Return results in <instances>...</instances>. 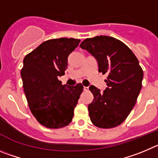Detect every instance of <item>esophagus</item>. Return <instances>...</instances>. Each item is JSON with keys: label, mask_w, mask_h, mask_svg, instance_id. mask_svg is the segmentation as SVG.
<instances>
[{"label": "esophagus", "mask_w": 158, "mask_h": 158, "mask_svg": "<svg viewBox=\"0 0 158 158\" xmlns=\"http://www.w3.org/2000/svg\"><path fill=\"white\" fill-rule=\"evenodd\" d=\"M83 90L84 91H88L89 90V87L88 86H83Z\"/></svg>", "instance_id": "esophagus-1"}]
</instances>
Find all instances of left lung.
I'll list each match as a JSON object with an SVG mask.
<instances>
[{"label": "left lung", "mask_w": 158, "mask_h": 158, "mask_svg": "<svg viewBox=\"0 0 158 158\" xmlns=\"http://www.w3.org/2000/svg\"><path fill=\"white\" fill-rule=\"evenodd\" d=\"M80 47L96 59L98 72L107 74L105 90L91 85L94 95L88 106L92 123L101 128H112L123 123L135 105L142 88L143 71L135 55L127 45L109 36L86 38Z\"/></svg>", "instance_id": "left-lung-1"}]
</instances>
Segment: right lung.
Masks as SVG:
<instances>
[{
  "label": "right lung",
  "mask_w": 158,
  "mask_h": 158,
  "mask_svg": "<svg viewBox=\"0 0 158 158\" xmlns=\"http://www.w3.org/2000/svg\"><path fill=\"white\" fill-rule=\"evenodd\" d=\"M76 38H56L42 42L23 59L21 70L30 109L41 124L49 128L69 125L83 86L62 85L68 57L79 45Z\"/></svg>",
  "instance_id": "add662e5"
}]
</instances>
